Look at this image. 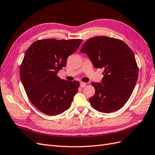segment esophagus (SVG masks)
<instances>
[{
	"label": "esophagus",
	"mask_w": 155,
	"mask_h": 155,
	"mask_svg": "<svg viewBox=\"0 0 155 155\" xmlns=\"http://www.w3.org/2000/svg\"><path fill=\"white\" fill-rule=\"evenodd\" d=\"M85 86H86V83H84V82H80V87H81V88L85 87Z\"/></svg>",
	"instance_id": "1"
}]
</instances>
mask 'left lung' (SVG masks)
I'll use <instances>...</instances> for the list:
<instances>
[{"mask_svg": "<svg viewBox=\"0 0 155 155\" xmlns=\"http://www.w3.org/2000/svg\"><path fill=\"white\" fill-rule=\"evenodd\" d=\"M96 68H104L101 83H92L95 94L89 98L96 110L110 113L120 109L129 99L138 76L133 51L124 41L106 36L87 41L81 49Z\"/></svg>", "mask_w": 155, "mask_h": 155, "instance_id": "obj_1", "label": "left lung"}]
</instances>
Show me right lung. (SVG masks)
<instances>
[{
  "instance_id": "add662e5",
  "label": "right lung",
  "mask_w": 155,
  "mask_h": 155,
  "mask_svg": "<svg viewBox=\"0 0 155 155\" xmlns=\"http://www.w3.org/2000/svg\"><path fill=\"white\" fill-rule=\"evenodd\" d=\"M82 41L38 40L26 51L20 67L21 80L31 104L44 114L58 115L71 106L79 82L61 79L58 73Z\"/></svg>"
}]
</instances>
